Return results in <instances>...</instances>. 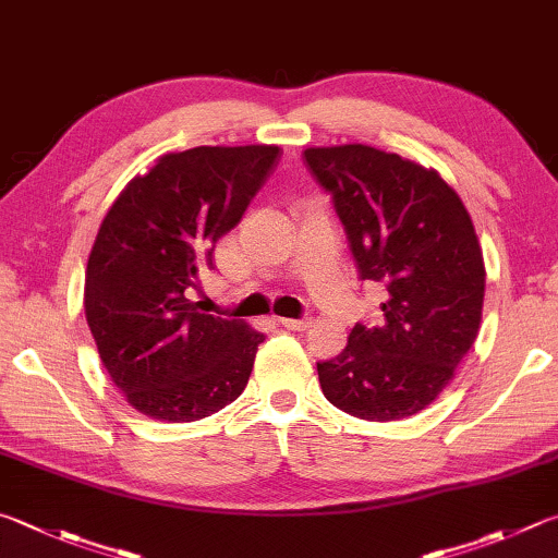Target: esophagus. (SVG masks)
<instances>
[{
	"label": "esophagus",
	"instance_id": "esophagus-1",
	"mask_svg": "<svg viewBox=\"0 0 558 558\" xmlns=\"http://www.w3.org/2000/svg\"><path fill=\"white\" fill-rule=\"evenodd\" d=\"M280 324L286 329H292V331H302L312 327V317H300V319H280Z\"/></svg>",
	"mask_w": 558,
	"mask_h": 558
}]
</instances>
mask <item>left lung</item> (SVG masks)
<instances>
[{
  "label": "left lung",
  "instance_id": "obj_1",
  "mask_svg": "<svg viewBox=\"0 0 558 558\" xmlns=\"http://www.w3.org/2000/svg\"><path fill=\"white\" fill-rule=\"evenodd\" d=\"M361 280L385 290L378 327L356 324L337 359L317 363L324 398L371 422L417 414L439 398L481 327L485 266L461 197L398 154L347 144L307 148Z\"/></svg>",
  "mask_w": 558,
  "mask_h": 558
}]
</instances>
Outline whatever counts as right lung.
Masks as SVG:
<instances>
[{"mask_svg": "<svg viewBox=\"0 0 558 558\" xmlns=\"http://www.w3.org/2000/svg\"><path fill=\"white\" fill-rule=\"evenodd\" d=\"M278 158V146L166 154L109 207L87 260L85 317L111 383L148 417L195 422L244 392L266 337L199 312L187 290L215 268V244Z\"/></svg>", "mask_w": 558, "mask_h": 558, "instance_id": "right-lung-1", "label": "right lung"}]
</instances>
